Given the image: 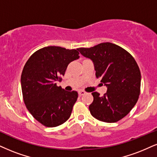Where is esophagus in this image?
I'll list each match as a JSON object with an SVG mask.
<instances>
[{"mask_svg": "<svg viewBox=\"0 0 157 157\" xmlns=\"http://www.w3.org/2000/svg\"><path fill=\"white\" fill-rule=\"evenodd\" d=\"M86 93V92H84V91H83V90H79L78 91V94L80 96H82V95H84V94Z\"/></svg>", "mask_w": 157, "mask_h": 157, "instance_id": "esophagus-1", "label": "esophagus"}]
</instances>
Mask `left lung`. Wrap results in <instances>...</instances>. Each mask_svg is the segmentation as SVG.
Here are the masks:
<instances>
[{
    "instance_id": "1",
    "label": "left lung",
    "mask_w": 157,
    "mask_h": 157,
    "mask_svg": "<svg viewBox=\"0 0 157 157\" xmlns=\"http://www.w3.org/2000/svg\"><path fill=\"white\" fill-rule=\"evenodd\" d=\"M78 50L93 61L96 77L108 87L102 97L97 92L92 93L94 100L89 107L92 116L108 123L123 119L136 104L140 92V71L134 57L109 42Z\"/></svg>"
}]
</instances>
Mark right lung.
Returning a JSON list of instances; mask_svg holds the SVG:
<instances>
[{"instance_id": "obj_1", "label": "right lung", "mask_w": 157, "mask_h": 157, "mask_svg": "<svg viewBox=\"0 0 157 157\" xmlns=\"http://www.w3.org/2000/svg\"><path fill=\"white\" fill-rule=\"evenodd\" d=\"M78 55V49L50 46L34 52L25 63L21 75L23 100L33 117L45 127H57L71 117L78 92H67L56 82H60L67 65Z\"/></svg>"}]
</instances>
